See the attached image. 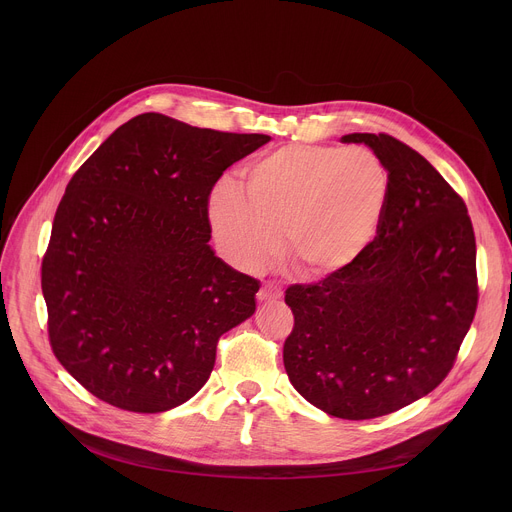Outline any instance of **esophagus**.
I'll return each mask as SVG.
<instances>
[{"label": "esophagus", "instance_id": "obj_1", "mask_svg": "<svg viewBox=\"0 0 512 512\" xmlns=\"http://www.w3.org/2000/svg\"><path fill=\"white\" fill-rule=\"evenodd\" d=\"M281 296H283V291L277 285H273V283H263L261 289L257 291V300L259 302H275Z\"/></svg>", "mask_w": 512, "mask_h": 512}]
</instances>
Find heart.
<instances>
[{"instance_id": "heart-1", "label": "heart", "mask_w": 512, "mask_h": 512, "mask_svg": "<svg viewBox=\"0 0 512 512\" xmlns=\"http://www.w3.org/2000/svg\"><path fill=\"white\" fill-rule=\"evenodd\" d=\"M241 188L225 182L208 200V223L223 255L241 269L279 249L308 277L356 263L377 239L391 204V174L364 148L291 143L249 162Z\"/></svg>"}]
</instances>
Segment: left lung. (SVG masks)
I'll return each instance as SVG.
<instances>
[{
    "instance_id": "left-lung-1",
    "label": "left lung",
    "mask_w": 512,
    "mask_h": 512,
    "mask_svg": "<svg viewBox=\"0 0 512 512\" xmlns=\"http://www.w3.org/2000/svg\"><path fill=\"white\" fill-rule=\"evenodd\" d=\"M391 174L385 223L356 263L287 287L294 330L285 373L314 407L340 419L393 413L440 385L478 306L468 208L421 154L387 133H348Z\"/></svg>"
}]
</instances>
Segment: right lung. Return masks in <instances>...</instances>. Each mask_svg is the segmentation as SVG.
Returning a JSON list of instances; mask_svg holds the SVG:
<instances>
[{"mask_svg":"<svg viewBox=\"0 0 512 512\" xmlns=\"http://www.w3.org/2000/svg\"><path fill=\"white\" fill-rule=\"evenodd\" d=\"M269 139L143 113L72 176L42 294L54 356L89 393L162 413L204 387L218 338L255 314L259 291L208 245V196Z\"/></svg>","mask_w":512,"mask_h":512,"instance_id":"right-lung-1","label":"right lung"}]
</instances>
